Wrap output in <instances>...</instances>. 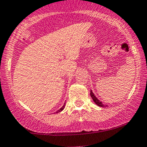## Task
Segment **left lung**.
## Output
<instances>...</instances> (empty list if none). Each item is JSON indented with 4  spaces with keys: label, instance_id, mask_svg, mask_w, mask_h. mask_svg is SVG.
<instances>
[{
    "label": "left lung",
    "instance_id": "8db88e82",
    "mask_svg": "<svg viewBox=\"0 0 147 147\" xmlns=\"http://www.w3.org/2000/svg\"><path fill=\"white\" fill-rule=\"evenodd\" d=\"M90 96L92 97V100H93V101L95 102V103L97 105H98V106H100V107H107V106H108L107 105H105V104L102 103L101 101H100L97 98V97L95 96V95H94L93 92H92V90H90Z\"/></svg>",
    "mask_w": 147,
    "mask_h": 147
}]
</instances>
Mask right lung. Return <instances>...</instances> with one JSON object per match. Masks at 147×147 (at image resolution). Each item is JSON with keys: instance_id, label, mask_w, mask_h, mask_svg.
Masks as SVG:
<instances>
[{"instance_id": "right-lung-1", "label": "right lung", "mask_w": 147, "mask_h": 147, "mask_svg": "<svg viewBox=\"0 0 147 147\" xmlns=\"http://www.w3.org/2000/svg\"><path fill=\"white\" fill-rule=\"evenodd\" d=\"M65 104H64V105H63V106H62V108H60V109H59V110H58L57 111L56 113H59V112H61V111H63V110H64V108H65Z\"/></svg>"}]
</instances>
